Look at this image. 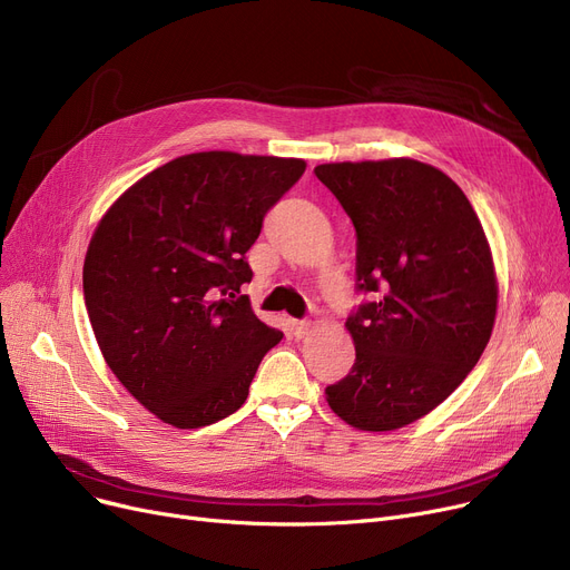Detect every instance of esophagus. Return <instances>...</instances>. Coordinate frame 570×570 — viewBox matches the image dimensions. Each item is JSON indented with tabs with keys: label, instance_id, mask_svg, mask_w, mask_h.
Instances as JSON below:
<instances>
[{
	"label": "esophagus",
	"instance_id": "obj_1",
	"mask_svg": "<svg viewBox=\"0 0 570 570\" xmlns=\"http://www.w3.org/2000/svg\"><path fill=\"white\" fill-rule=\"evenodd\" d=\"M288 327H291L293 337L303 340L312 331V321H307V318H288Z\"/></svg>",
	"mask_w": 570,
	"mask_h": 570
}]
</instances>
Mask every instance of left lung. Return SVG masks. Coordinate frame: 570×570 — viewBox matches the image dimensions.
<instances>
[{
  "label": "left lung",
  "mask_w": 570,
  "mask_h": 570,
  "mask_svg": "<svg viewBox=\"0 0 570 570\" xmlns=\"http://www.w3.org/2000/svg\"><path fill=\"white\" fill-rule=\"evenodd\" d=\"M355 228V291L346 318L351 372L327 404L367 432L404 428L439 406L483 355L497 314L488 237L464 191L413 159L314 168Z\"/></svg>",
  "instance_id": "obj_1"
}]
</instances>
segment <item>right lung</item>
I'll return each mask as SVG.
<instances>
[{"instance_id":"obj_1","label":"right lung","mask_w":570,"mask_h":570,"mask_svg":"<svg viewBox=\"0 0 570 570\" xmlns=\"http://www.w3.org/2000/svg\"><path fill=\"white\" fill-rule=\"evenodd\" d=\"M303 159L196 153L119 196L89 243L85 307L112 374L164 423L194 430L235 413L282 342L239 295L263 219Z\"/></svg>"}]
</instances>
